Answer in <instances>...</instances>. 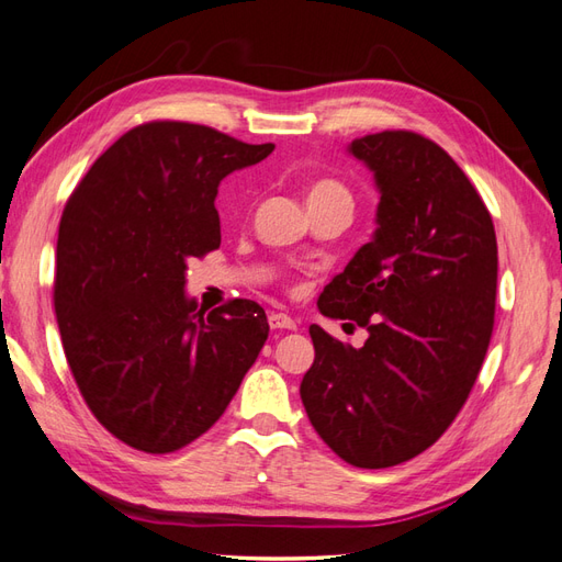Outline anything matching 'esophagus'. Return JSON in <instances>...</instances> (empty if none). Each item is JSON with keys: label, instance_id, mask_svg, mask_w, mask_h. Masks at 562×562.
<instances>
[{"label": "esophagus", "instance_id": "obj_1", "mask_svg": "<svg viewBox=\"0 0 562 562\" xmlns=\"http://www.w3.org/2000/svg\"><path fill=\"white\" fill-rule=\"evenodd\" d=\"M268 323L272 330H296V321L292 316H286V313L280 311H272L268 316Z\"/></svg>", "mask_w": 562, "mask_h": 562}]
</instances>
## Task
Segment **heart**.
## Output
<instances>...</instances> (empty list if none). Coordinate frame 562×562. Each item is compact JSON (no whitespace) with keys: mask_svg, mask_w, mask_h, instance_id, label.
Returning a JSON list of instances; mask_svg holds the SVG:
<instances>
[{"mask_svg":"<svg viewBox=\"0 0 562 562\" xmlns=\"http://www.w3.org/2000/svg\"><path fill=\"white\" fill-rule=\"evenodd\" d=\"M335 199H347L351 201V195L347 191V187L342 181L337 179H318L313 181L311 189H308V203H321V201H335Z\"/></svg>","mask_w":562,"mask_h":562,"instance_id":"heart-1","label":"heart"}]
</instances>
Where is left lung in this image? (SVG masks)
<instances>
[{"label":"left lung","instance_id":"obj_1","mask_svg":"<svg viewBox=\"0 0 562 562\" xmlns=\"http://www.w3.org/2000/svg\"><path fill=\"white\" fill-rule=\"evenodd\" d=\"M381 203L375 234L318 296L323 316L369 330L355 349L311 325L308 419L361 469L407 462L446 434L493 335L498 241L488 207L438 143L414 132L355 138Z\"/></svg>","mask_w":562,"mask_h":562}]
</instances>
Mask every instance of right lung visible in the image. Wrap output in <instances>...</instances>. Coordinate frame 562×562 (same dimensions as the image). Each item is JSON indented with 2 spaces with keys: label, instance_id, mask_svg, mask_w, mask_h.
Segmentation results:
<instances>
[{
  "label": "right lung",
  "instance_id": "1",
  "mask_svg": "<svg viewBox=\"0 0 562 562\" xmlns=\"http://www.w3.org/2000/svg\"><path fill=\"white\" fill-rule=\"evenodd\" d=\"M272 148L203 124H138L64 205L61 347L88 409L126 446L165 454L203 436L268 340L266 311L251 299L205 311L184 284L187 260L220 246V181Z\"/></svg>",
  "mask_w": 562,
  "mask_h": 562
}]
</instances>
